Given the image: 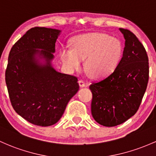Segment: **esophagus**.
I'll use <instances>...</instances> for the list:
<instances>
[{"instance_id":"esophagus-1","label":"esophagus","mask_w":156,"mask_h":156,"mask_svg":"<svg viewBox=\"0 0 156 156\" xmlns=\"http://www.w3.org/2000/svg\"><path fill=\"white\" fill-rule=\"evenodd\" d=\"M78 83H79V86L81 87H84L86 86V83H85V82L83 81V80H80V81H78Z\"/></svg>"}]
</instances>
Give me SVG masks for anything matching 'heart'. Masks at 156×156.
I'll use <instances>...</instances> for the list:
<instances>
[{
  "label": "heart",
  "mask_w": 156,
  "mask_h": 156,
  "mask_svg": "<svg viewBox=\"0 0 156 156\" xmlns=\"http://www.w3.org/2000/svg\"><path fill=\"white\" fill-rule=\"evenodd\" d=\"M71 47H63L60 57L70 71L81 68L86 59L85 69L92 78L108 76L119 65L122 56L121 43L110 35L101 32L82 34L73 37Z\"/></svg>",
  "instance_id": "heart-1"
}]
</instances>
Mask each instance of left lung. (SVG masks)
Here are the masks:
<instances>
[{"mask_svg":"<svg viewBox=\"0 0 156 156\" xmlns=\"http://www.w3.org/2000/svg\"><path fill=\"white\" fill-rule=\"evenodd\" d=\"M125 39L123 56L108 76L92 83L91 112L101 125L115 126L125 122L138 111L149 80L146 49L129 30L120 28Z\"/></svg>","mask_w":156,"mask_h":156,"instance_id":"left-lung-1","label":"left lung"}]
</instances>
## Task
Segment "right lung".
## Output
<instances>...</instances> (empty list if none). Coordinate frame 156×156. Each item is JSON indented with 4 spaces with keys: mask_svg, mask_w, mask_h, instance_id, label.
<instances>
[{
    "mask_svg": "<svg viewBox=\"0 0 156 156\" xmlns=\"http://www.w3.org/2000/svg\"><path fill=\"white\" fill-rule=\"evenodd\" d=\"M60 32L46 27L30 29L9 54L5 80L12 106L19 115L37 126L57 123L79 90L77 77L58 73L51 64ZM37 57L45 63L41 64Z\"/></svg>",
    "mask_w": 156,
    "mask_h": 156,
    "instance_id": "1",
    "label": "right lung"
}]
</instances>
